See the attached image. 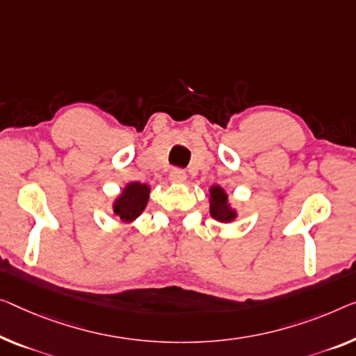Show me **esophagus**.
I'll list each match as a JSON object with an SVG mask.
<instances>
[{
    "instance_id": "esophagus-1",
    "label": "esophagus",
    "mask_w": 356,
    "mask_h": 356,
    "mask_svg": "<svg viewBox=\"0 0 356 356\" xmlns=\"http://www.w3.org/2000/svg\"><path fill=\"white\" fill-rule=\"evenodd\" d=\"M169 177H171L172 182H184L187 179V174H185L184 169L180 168H174L171 172H169Z\"/></svg>"
}]
</instances>
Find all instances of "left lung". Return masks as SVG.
<instances>
[{
    "label": "left lung",
    "instance_id": "8db88e82",
    "mask_svg": "<svg viewBox=\"0 0 356 356\" xmlns=\"http://www.w3.org/2000/svg\"><path fill=\"white\" fill-rule=\"evenodd\" d=\"M211 216L220 222H230L235 219V211L227 204V195L220 187L211 188Z\"/></svg>",
    "mask_w": 356,
    "mask_h": 356
}]
</instances>
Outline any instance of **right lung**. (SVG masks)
<instances>
[{
  "instance_id": "obj_1",
  "label": "right lung",
  "mask_w": 356,
  "mask_h": 356,
  "mask_svg": "<svg viewBox=\"0 0 356 356\" xmlns=\"http://www.w3.org/2000/svg\"><path fill=\"white\" fill-rule=\"evenodd\" d=\"M150 195L148 185L132 182L124 188L123 195L115 201L113 209L123 220H132L145 209V204Z\"/></svg>"
}]
</instances>
